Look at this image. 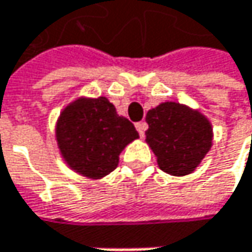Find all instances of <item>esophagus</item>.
I'll list each match as a JSON object with an SVG mask.
<instances>
[{"mask_svg": "<svg viewBox=\"0 0 252 252\" xmlns=\"http://www.w3.org/2000/svg\"><path fill=\"white\" fill-rule=\"evenodd\" d=\"M135 128H137L138 134L143 137V135H144V131L147 129V124H146L144 121H141V123H137V124H135Z\"/></svg>", "mask_w": 252, "mask_h": 252, "instance_id": "1", "label": "esophagus"}]
</instances>
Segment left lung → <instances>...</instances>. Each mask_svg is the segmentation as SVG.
I'll return each mask as SVG.
<instances>
[{
  "mask_svg": "<svg viewBox=\"0 0 252 252\" xmlns=\"http://www.w3.org/2000/svg\"><path fill=\"white\" fill-rule=\"evenodd\" d=\"M146 121V141L156 155L159 168L166 174H191L212 147V124L185 105L160 103L147 112Z\"/></svg>",
  "mask_w": 252,
  "mask_h": 252,
  "instance_id": "8db88e82",
  "label": "left lung"
}]
</instances>
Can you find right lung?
I'll return each instance as SVG.
<instances>
[{"label":"right lung","instance_id":"add662e5","mask_svg":"<svg viewBox=\"0 0 252 252\" xmlns=\"http://www.w3.org/2000/svg\"><path fill=\"white\" fill-rule=\"evenodd\" d=\"M55 134L67 165L93 179L111 174L124 147L138 138L132 123L120 117L106 97L70 103L60 115Z\"/></svg>","mask_w":252,"mask_h":252}]
</instances>
